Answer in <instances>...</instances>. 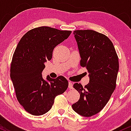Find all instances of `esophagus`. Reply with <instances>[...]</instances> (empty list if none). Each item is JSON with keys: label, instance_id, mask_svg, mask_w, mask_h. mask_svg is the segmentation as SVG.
Instances as JSON below:
<instances>
[{"label": "esophagus", "instance_id": "1", "mask_svg": "<svg viewBox=\"0 0 131 131\" xmlns=\"http://www.w3.org/2000/svg\"><path fill=\"white\" fill-rule=\"evenodd\" d=\"M69 89H73V85L72 83L71 82H69Z\"/></svg>", "mask_w": 131, "mask_h": 131}]
</instances>
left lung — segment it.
<instances>
[{"label":"left lung","mask_w":131,"mask_h":131,"mask_svg":"<svg viewBox=\"0 0 131 131\" xmlns=\"http://www.w3.org/2000/svg\"><path fill=\"white\" fill-rule=\"evenodd\" d=\"M80 58V66L89 72V83L85 87L75 83L73 88L80 99L72 105L73 111L90 117L101 111L116 88L119 70L118 57L111 40L91 30L73 31Z\"/></svg>","instance_id":"left-lung-1"}]
</instances>
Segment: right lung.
Listing matches in <instances>:
<instances>
[{"label": "right lung", "mask_w": 131, "mask_h": 131, "mask_svg": "<svg viewBox=\"0 0 131 131\" xmlns=\"http://www.w3.org/2000/svg\"><path fill=\"white\" fill-rule=\"evenodd\" d=\"M71 31H61L41 26L28 31L19 41L10 66L12 81L18 102L34 116L46 113L54 98L68 87L63 76L46 80L42 78L45 63L51 60L54 48L69 36Z\"/></svg>", "instance_id": "add662e5"}]
</instances>
